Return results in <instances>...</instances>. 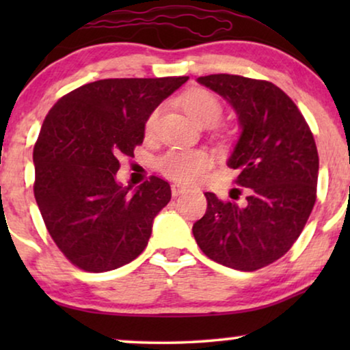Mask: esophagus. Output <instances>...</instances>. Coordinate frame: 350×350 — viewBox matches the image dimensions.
<instances>
[{"instance_id":"esophagus-1","label":"esophagus","mask_w":350,"mask_h":350,"mask_svg":"<svg viewBox=\"0 0 350 350\" xmlns=\"http://www.w3.org/2000/svg\"><path fill=\"white\" fill-rule=\"evenodd\" d=\"M186 191H189V186H186L183 183H174V185H172V194H174L175 198H176V196L186 193Z\"/></svg>"}]
</instances>
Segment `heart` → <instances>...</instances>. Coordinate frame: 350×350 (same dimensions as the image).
<instances>
[{
  "mask_svg": "<svg viewBox=\"0 0 350 350\" xmlns=\"http://www.w3.org/2000/svg\"><path fill=\"white\" fill-rule=\"evenodd\" d=\"M181 105L185 111L189 114L198 124L210 126L221 116V102L212 92L205 89H191L181 97ZM159 109H154L146 119L145 132L148 137H152L157 127ZM213 164V156L205 150H170L159 159V169L167 176L176 181L198 180Z\"/></svg>",
  "mask_w": 350,
  "mask_h": 350,
  "instance_id": "heart-1",
  "label": "heart"
}]
</instances>
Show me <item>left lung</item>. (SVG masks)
<instances>
[{
  "label": "left lung",
  "mask_w": 350,
  "mask_h": 350,
  "mask_svg": "<svg viewBox=\"0 0 350 350\" xmlns=\"http://www.w3.org/2000/svg\"><path fill=\"white\" fill-rule=\"evenodd\" d=\"M198 83L229 102L241 135L228 159L245 188V202L205 193L207 212L194 223L196 242L210 260L239 271L279 260L299 237L315 204L319 154L298 107L269 81L208 75Z\"/></svg>",
  "instance_id": "left-lung-1"
}]
</instances>
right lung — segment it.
Wrapping results in <instances>:
<instances>
[{"instance_id": "1", "label": "right lung", "mask_w": 350, "mask_h": 350, "mask_svg": "<svg viewBox=\"0 0 350 350\" xmlns=\"http://www.w3.org/2000/svg\"><path fill=\"white\" fill-rule=\"evenodd\" d=\"M188 79H100L64 95L46 116L33 150L35 199L55 245L79 269H118L145 250L170 185L151 176L133 191L122 186L119 157L133 156L148 116Z\"/></svg>"}]
</instances>
